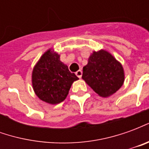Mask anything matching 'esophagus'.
Masks as SVG:
<instances>
[{
    "label": "esophagus",
    "mask_w": 149,
    "mask_h": 149,
    "mask_svg": "<svg viewBox=\"0 0 149 149\" xmlns=\"http://www.w3.org/2000/svg\"><path fill=\"white\" fill-rule=\"evenodd\" d=\"M76 75H77L79 78H81V77H82V71H81V70H78V71L76 72Z\"/></svg>",
    "instance_id": "esophagus-1"
}]
</instances>
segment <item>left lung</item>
Instances as JSON below:
<instances>
[{
    "mask_svg": "<svg viewBox=\"0 0 149 149\" xmlns=\"http://www.w3.org/2000/svg\"><path fill=\"white\" fill-rule=\"evenodd\" d=\"M82 79L102 97L114 94L125 81L122 65L105 50L93 52L83 68Z\"/></svg>",
    "mask_w": 149,
    "mask_h": 149,
    "instance_id": "left-lung-1",
    "label": "left lung"
}]
</instances>
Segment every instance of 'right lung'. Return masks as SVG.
Instances as JSON below:
<instances>
[{"mask_svg": "<svg viewBox=\"0 0 149 149\" xmlns=\"http://www.w3.org/2000/svg\"><path fill=\"white\" fill-rule=\"evenodd\" d=\"M78 79L61 61L58 53L51 49L40 56L32 73V84L36 95L51 104L65 100L72 83Z\"/></svg>", "mask_w": 149, "mask_h": 149, "instance_id": "1", "label": "right lung"}]
</instances>
